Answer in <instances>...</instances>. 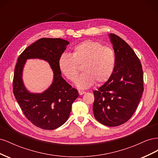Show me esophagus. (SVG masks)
<instances>
[{"instance_id":"obj_1","label":"esophagus","mask_w":158,"mask_h":158,"mask_svg":"<svg viewBox=\"0 0 158 158\" xmlns=\"http://www.w3.org/2000/svg\"><path fill=\"white\" fill-rule=\"evenodd\" d=\"M78 93H79L80 95H82L84 94L85 93V92H84V91H80V90H79L78 91Z\"/></svg>"}]
</instances>
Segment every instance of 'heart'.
Returning a JSON list of instances; mask_svg holds the SVG:
<instances>
[{
  "label": "heart",
  "mask_w": 158,
  "mask_h": 158,
  "mask_svg": "<svg viewBox=\"0 0 158 158\" xmlns=\"http://www.w3.org/2000/svg\"><path fill=\"white\" fill-rule=\"evenodd\" d=\"M82 65L84 73L76 80L80 89H87L96 82H106L111 77L115 65V56L109 47L99 42L87 40L74 47L72 55L62 54L58 61L60 73L71 82H74Z\"/></svg>",
  "instance_id": "obj_1"
}]
</instances>
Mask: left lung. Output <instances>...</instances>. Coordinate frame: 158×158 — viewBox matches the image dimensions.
<instances>
[{
    "instance_id": "8db88e82",
    "label": "left lung",
    "mask_w": 158,
    "mask_h": 158,
    "mask_svg": "<svg viewBox=\"0 0 158 158\" xmlns=\"http://www.w3.org/2000/svg\"><path fill=\"white\" fill-rule=\"evenodd\" d=\"M115 65L110 78L95 90L93 112L102 125L117 127L131 118L144 91L143 71L139 59L120 37L110 33Z\"/></svg>"
}]
</instances>
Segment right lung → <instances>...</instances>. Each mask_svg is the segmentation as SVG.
Returning <instances> with one entry per match:
<instances>
[{"label":"right lung","mask_w":158,"mask_h":158,"mask_svg":"<svg viewBox=\"0 0 158 158\" xmlns=\"http://www.w3.org/2000/svg\"><path fill=\"white\" fill-rule=\"evenodd\" d=\"M69 42L60 38H41L27 47L19 56L13 80V93L22 112L32 124L45 130H54L68 120L78 90L62 78L58 61ZM47 61L54 71L50 86L42 93H32L25 87L23 69L27 59Z\"/></svg>","instance_id":"1"}]
</instances>
